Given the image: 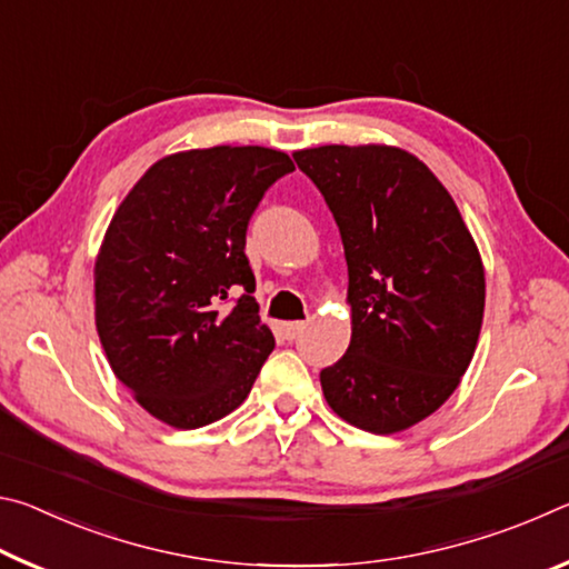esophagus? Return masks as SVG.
Here are the masks:
<instances>
[{"instance_id":"34e87169","label":"esophagus","mask_w":569,"mask_h":569,"mask_svg":"<svg viewBox=\"0 0 569 569\" xmlns=\"http://www.w3.org/2000/svg\"><path fill=\"white\" fill-rule=\"evenodd\" d=\"M306 329V321H291V323H283V333L288 341H293L298 333H301Z\"/></svg>"}]
</instances>
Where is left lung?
<instances>
[{"instance_id":"8db88e82","label":"left lung","mask_w":569,"mask_h":569,"mask_svg":"<svg viewBox=\"0 0 569 569\" xmlns=\"http://www.w3.org/2000/svg\"><path fill=\"white\" fill-rule=\"evenodd\" d=\"M321 190L349 266L351 343L321 371L329 407L397 435L445 403L475 356L485 266L459 208L411 152L321 146L293 152Z\"/></svg>"}]
</instances>
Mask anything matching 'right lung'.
<instances>
[{"label":"right lung","mask_w":569,"mask_h":569,"mask_svg":"<svg viewBox=\"0 0 569 569\" xmlns=\"http://www.w3.org/2000/svg\"><path fill=\"white\" fill-rule=\"evenodd\" d=\"M293 170L281 150L166 156L134 182L94 261V326L114 377L176 429L223 419L250 393L273 333L258 316L246 230ZM238 295L233 309H220Z\"/></svg>","instance_id":"obj_1"}]
</instances>
